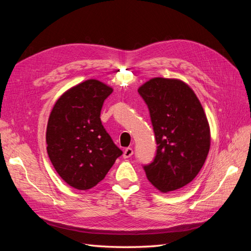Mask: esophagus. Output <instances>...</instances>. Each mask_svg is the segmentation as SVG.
Returning <instances> with one entry per match:
<instances>
[{
  "label": "esophagus",
  "mask_w": 251,
  "mask_h": 251,
  "mask_svg": "<svg viewBox=\"0 0 251 251\" xmlns=\"http://www.w3.org/2000/svg\"><path fill=\"white\" fill-rule=\"evenodd\" d=\"M133 155V149L131 148H126L124 151V158L126 159V158H130L131 156Z\"/></svg>",
  "instance_id": "esophagus-1"
}]
</instances>
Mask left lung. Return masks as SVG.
Segmentation results:
<instances>
[{
    "label": "left lung",
    "instance_id": "1",
    "mask_svg": "<svg viewBox=\"0 0 251 251\" xmlns=\"http://www.w3.org/2000/svg\"><path fill=\"white\" fill-rule=\"evenodd\" d=\"M147 102L157 142L154 161L144 166L148 180L162 193L192 182L206 160L210 128L193 89L178 78L154 77L138 88Z\"/></svg>",
    "mask_w": 251,
    "mask_h": 251
}]
</instances>
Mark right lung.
<instances>
[{
  "mask_svg": "<svg viewBox=\"0 0 251 251\" xmlns=\"http://www.w3.org/2000/svg\"><path fill=\"white\" fill-rule=\"evenodd\" d=\"M113 88L88 79L68 89L53 105L46 131L50 161L68 185L87 191L100 182L123 151L100 120Z\"/></svg>",
  "mask_w": 251,
  "mask_h": 251,
  "instance_id": "obj_1",
  "label": "right lung"
}]
</instances>
